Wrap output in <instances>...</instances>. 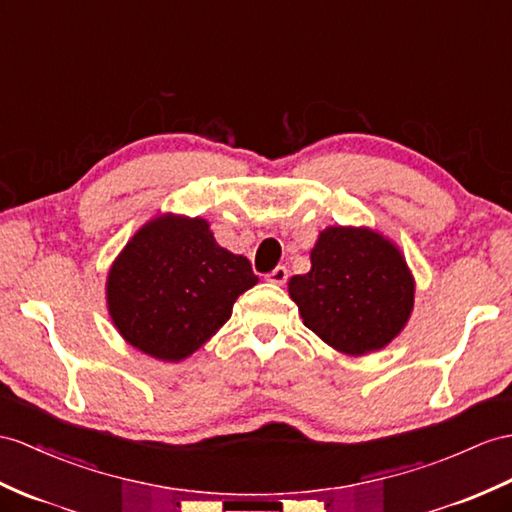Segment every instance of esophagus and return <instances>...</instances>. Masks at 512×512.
Masks as SVG:
<instances>
[{"mask_svg": "<svg viewBox=\"0 0 512 512\" xmlns=\"http://www.w3.org/2000/svg\"><path fill=\"white\" fill-rule=\"evenodd\" d=\"M267 280L273 284H284L286 280H289V269H286L284 265H278L276 269L267 273Z\"/></svg>", "mask_w": 512, "mask_h": 512, "instance_id": "esophagus-1", "label": "esophagus"}]
</instances>
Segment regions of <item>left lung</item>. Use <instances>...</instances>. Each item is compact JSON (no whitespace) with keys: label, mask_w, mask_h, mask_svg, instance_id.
<instances>
[{"label":"left lung","mask_w":512,"mask_h":512,"mask_svg":"<svg viewBox=\"0 0 512 512\" xmlns=\"http://www.w3.org/2000/svg\"><path fill=\"white\" fill-rule=\"evenodd\" d=\"M304 276L289 293L304 326L345 354L376 352L400 334L415 302L413 276L380 234L365 228L323 230Z\"/></svg>","instance_id":"1"}]
</instances>
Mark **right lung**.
Here are the masks:
<instances>
[{"instance_id": "right-lung-1", "label": "right lung", "mask_w": 512, "mask_h": 512, "mask_svg": "<svg viewBox=\"0 0 512 512\" xmlns=\"http://www.w3.org/2000/svg\"><path fill=\"white\" fill-rule=\"evenodd\" d=\"M258 282L245 256L217 245L204 219L160 217L134 234L108 276V310L123 339L160 360L199 350Z\"/></svg>"}]
</instances>
